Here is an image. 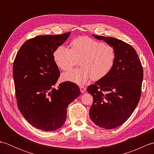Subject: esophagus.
Instances as JSON below:
<instances>
[{"mask_svg":"<svg viewBox=\"0 0 154 154\" xmlns=\"http://www.w3.org/2000/svg\"><path fill=\"white\" fill-rule=\"evenodd\" d=\"M79 88H80V91H81V93H83L85 92V91H86V88H85V87L81 86V87H80Z\"/></svg>","mask_w":154,"mask_h":154,"instance_id":"obj_1","label":"esophagus"}]
</instances>
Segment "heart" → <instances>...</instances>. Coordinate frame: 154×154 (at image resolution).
Listing matches in <instances>:
<instances>
[{
  "mask_svg": "<svg viewBox=\"0 0 154 154\" xmlns=\"http://www.w3.org/2000/svg\"><path fill=\"white\" fill-rule=\"evenodd\" d=\"M116 59V51L112 46L89 37L75 39L71 43V49L61 45L54 53L55 64L63 71L71 69L79 61L81 67L61 76L62 80L79 85L91 78L99 81L106 77L114 68Z\"/></svg>",
  "mask_w": 154,
  "mask_h": 154,
  "instance_id": "1",
  "label": "heart"
}]
</instances>
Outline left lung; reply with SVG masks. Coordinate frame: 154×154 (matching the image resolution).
Returning a JSON list of instances; mask_svg holds the SVG:
<instances>
[{"label": "left lung", "instance_id": "1", "mask_svg": "<svg viewBox=\"0 0 154 154\" xmlns=\"http://www.w3.org/2000/svg\"><path fill=\"white\" fill-rule=\"evenodd\" d=\"M93 35L112 46L116 59L110 73L87 88V92L93 98L89 115L97 126L112 129L125 122L138 105L143 68L136 50L130 45L114 38Z\"/></svg>", "mask_w": 154, "mask_h": 154}]
</instances>
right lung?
I'll return each instance as SVG.
<instances>
[{"instance_id": "obj_1", "label": "right lung", "mask_w": 154, "mask_h": 154, "mask_svg": "<svg viewBox=\"0 0 154 154\" xmlns=\"http://www.w3.org/2000/svg\"><path fill=\"white\" fill-rule=\"evenodd\" d=\"M70 34L30 39L20 48L13 63L18 109L32 126L44 131H54L63 126L68 105L81 94L79 87L69 81L54 87L60 72L54 53Z\"/></svg>"}]
</instances>
